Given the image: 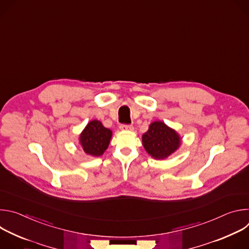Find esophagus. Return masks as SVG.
<instances>
[{
  "mask_svg": "<svg viewBox=\"0 0 249 249\" xmlns=\"http://www.w3.org/2000/svg\"><path fill=\"white\" fill-rule=\"evenodd\" d=\"M120 129L124 130V131H133L134 127L132 125H121Z\"/></svg>",
  "mask_w": 249,
  "mask_h": 249,
  "instance_id": "esophagus-1",
  "label": "esophagus"
}]
</instances>
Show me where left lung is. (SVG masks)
<instances>
[{"label":"left lung","instance_id":"obj_1","mask_svg":"<svg viewBox=\"0 0 249 249\" xmlns=\"http://www.w3.org/2000/svg\"><path fill=\"white\" fill-rule=\"evenodd\" d=\"M146 152L155 160H164L179 149L181 137L162 121H154L142 136Z\"/></svg>","mask_w":249,"mask_h":249}]
</instances>
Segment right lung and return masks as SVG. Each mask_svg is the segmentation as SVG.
Masks as SVG:
<instances>
[{
	"mask_svg": "<svg viewBox=\"0 0 249 249\" xmlns=\"http://www.w3.org/2000/svg\"><path fill=\"white\" fill-rule=\"evenodd\" d=\"M112 131L98 120H91L80 134L79 143L84 152L91 157H100L108 148Z\"/></svg>",
	"mask_w": 249,
	"mask_h": 249,
	"instance_id": "add662e5",
	"label": "right lung"
}]
</instances>
